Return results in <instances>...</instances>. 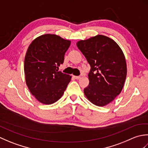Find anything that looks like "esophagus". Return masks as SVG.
I'll list each match as a JSON object with an SVG mask.
<instances>
[{"label":"esophagus","instance_id":"obj_1","mask_svg":"<svg viewBox=\"0 0 148 148\" xmlns=\"http://www.w3.org/2000/svg\"><path fill=\"white\" fill-rule=\"evenodd\" d=\"M74 77L75 79H79L80 78H81L80 76H74Z\"/></svg>","mask_w":148,"mask_h":148}]
</instances>
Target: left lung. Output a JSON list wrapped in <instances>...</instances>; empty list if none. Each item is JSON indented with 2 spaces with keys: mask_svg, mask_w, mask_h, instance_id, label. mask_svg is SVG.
I'll return each mask as SVG.
<instances>
[{
  "mask_svg": "<svg viewBox=\"0 0 148 148\" xmlns=\"http://www.w3.org/2000/svg\"><path fill=\"white\" fill-rule=\"evenodd\" d=\"M76 45L91 66L84 95L94 105H108L121 93L126 79L123 52L114 40L103 35L79 40Z\"/></svg>",
  "mask_w": 148,
  "mask_h": 148,
  "instance_id": "8db88e82",
  "label": "left lung"
}]
</instances>
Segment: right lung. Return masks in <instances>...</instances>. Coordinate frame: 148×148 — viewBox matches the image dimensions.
I'll return each instance as SVG.
<instances>
[{
	"mask_svg": "<svg viewBox=\"0 0 148 148\" xmlns=\"http://www.w3.org/2000/svg\"><path fill=\"white\" fill-rule=\"evenodd\" d=\"M70 45L71 40L47 34L37 37L28 48L24 62L26 84L40 103L58 101L71 81V76L58 70Z\"/></svg>",
	"mask_w": 148,
	"mask_h": 148,
	"instance_id": "right-lung-1",
	"label": "right lung"
}]
</instances>
